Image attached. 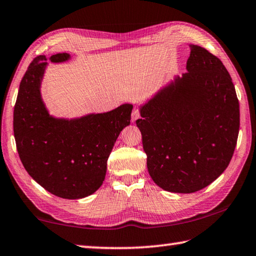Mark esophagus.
<instances>
[{"label":"esophagus","mask_w":256,"mask_h":256,"mask_svg":"<svg viewBox=\"0 0 256 256\" xmlns=\"http://www.w3.org/2000/svg\"><path fill=\"white\" fill-rule=\"evenodd\" d=\"M140 110L138 108H134V110H132V122H134V120H136L138 118H140Z\"/></svg>","instance_id":"esophagus-1"}]
</instances>
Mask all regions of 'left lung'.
Here are the masks:
<instances>
[{
    "label": "left lung",
    "mask_w": 256,
    "mask_h": 256,
    "mask_svg": "<svg viewBox=\"0 0 256 256\" xmlns=\"http://www.w3.org/2000/svg\"><path fill=\"white\" fill-rule=\"evenodd\" d=\"M186 68L142 106L136 120L151 178L175 193L196 192L218 178L240 131V102L222 60L190 45Z\"/></svg>",
    "instance_id": "left-lung-1"
}]
</instances>
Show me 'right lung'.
<instances>
[{"instance_id":"add662e5","label":"right lung","mask_w":256,"mask_h":256,"mask_svg":"<svg viewBox=\"0 0 256 256\" xmlns=\"http://www.w3.org/2000/svg\"><path fill=\"white\" fill-rule=\"evenodd\" d=\"M70 58L52 55L50 62ZM45 55L30 63L20 82L14 112L16 150L26 170L56 196L74 200L96 192L105 180L107 160L116 138L131 120V104L76 120L50 116L40 97Z\"/></svg>"}]
</instances>
